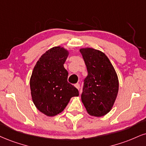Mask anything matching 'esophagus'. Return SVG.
<instances>
[{
	"instance_id": "obj_1",
	"label": "esophagus",
	"mask_w": 146,
	"mask_h": 146,
	"mask_svg": "<svg viewBox=\"0 0 146 146\" xmlns=\"http://www.w3.org/2000/svg\"><path fill=\"white\" fill-rule=\"evenodd\" d=\"M75 86L76 88L77 89H78V90H80V85L79 84H75Z\"/></svg>"
}]
</instances>
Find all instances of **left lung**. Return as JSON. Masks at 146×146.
I'll list each match as a JSON object with an SVG mask.
<instances>
[{"instance_id":"obj_1","label":"left lung","mask_w":146,"mask_h":146,"mask_svg":"<svg viewBox=\"0 0 146 146\" xmlns=\"http://www.w3.org/2000/svg\"><path fill=\"white\" fill-rule=\"evenodd\" d=\"M86 66L82 101L89 115L101 117L113 108L119 89L115 68L107 56L92 47L80 49Z\"/></svg>"}]
</instances>
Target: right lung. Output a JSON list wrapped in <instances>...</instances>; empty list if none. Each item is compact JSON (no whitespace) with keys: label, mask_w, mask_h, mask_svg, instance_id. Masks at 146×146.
Segmentation results:
<instances>
[{"label":"right lung","mask_w":146,"mask_h":146,"mask_svg":"<svg viewBox=\"0 0 146 146\" xmlns=\"http://www.w3.org/2000/svg\"><path fill=\"white\" fill-rule=\"evenodd\" d=\"M69 52L62 46L47 50L35 64L30 80L32 100L36 109L47 116H54L65 109L76 88L68 83L64 64Z\"/></svg>","instance_id":"right-lung-1"}]
</instances>
